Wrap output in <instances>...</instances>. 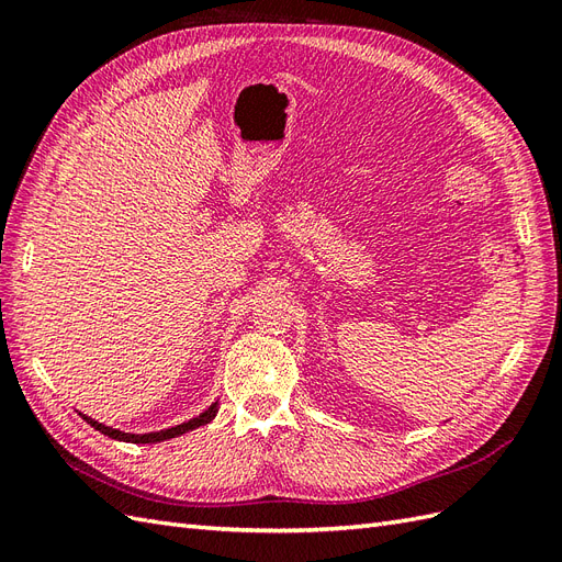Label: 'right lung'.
<instances>
[{
  "mask_svg": "<svg viewBox=\"0 0 562 562\" xmlns=\"http://www.w3.org/2000/svg\"><path fill=\"white\" fill-rule=\"evenodd\" d=\"M215 413H217V403H213V405L209 407V411H203L199 417H194V419H190V422H184V424H178V427L164 429V431H151V434H140V436H138V434H124V431H119V429L105 427V424H100V422H95V419H91V417H87V415H81V417L87 419L95 431L105 434V436H110V438H114V440H124V443H159V440L176 438V436H180V434H187V431H192V429H196V427H203V424H209V422L215 417Z\"/></svg>",
  "mask_w": 562,
  "mask_h": 562,
  "instance_id": "obj_1",
  "label": "right lung"
}]
</instances>
